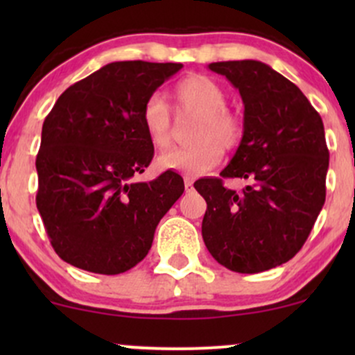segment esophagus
Listing matches in <instances>:
<instances>
[{"mask_svg": "<svg viewBox=\"0 0 355 355\" xmlns=\"http://www.w3.org/2000/svg\"><path fill=\"white\" fill-rule=\"evenodd\" d=\"M185 190H187V191L193 190V182H191L190 178H187V180H185Z\"/></svg>", "mask_w": 355, "mask_h": 355, "instance_id": "esophagus-1", "label": "esophagus"}]
</instances>
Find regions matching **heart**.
I'll use <instances>...</instances> for the list:
<instances>
[{"mask_svg":"<svg viewBox=\"0 0 355 355\" xmlns=\"http://www.w3.org/2000/svg\"><path fill=\"white\" fill-rule=\"evenodd\" d=\"M175 100L180 112L198 115L191 138L193 144L173 146L160 153L157 164L162 170L198 177L210 172L222 160V148L232 150L240 144L243 125L225 107L227 95L215 80L191 75L175 87ZM141 123L146 137L157 148H165L172 140V110L162 93L155 92L141 108Z\"/></svg>","mask_w":355,"mask_h":355,"instance_id":"heart-1","label":"heart"}]
</instances>
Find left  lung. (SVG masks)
Masks as SVG:
<instances>
[{
  "instance_id": "8db88e82",
  "label": "left lung",
  "mask_w": 355,
  "mask_h": 355,
  "mask_svg": "<svg viewBox=\"0 0 355 355\" xmlns=\"http://www.w3.org/2000/svg\"><path fill=\"white\" fill-rule=\"evenodd\" d=\"M243 101V135L222 178L193 183L205 198L202 237L220 266L257 274L288 262L325 202L329 150L324 123L292 81L262 61H218ZM223 178H245L237 194Z\"/></svg>"
}]
</instances>
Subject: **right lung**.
Listing matches in <instances>:
<instances>
[{
  "label": "right lung",
  "instance_id": "obj_1",
  "mask_svg": "<svg viewBox=\"0 0 355 355\" xmlns=\"http://www.w3.org/2000/svg\"><path fill=\"white\" fill-rule=\"evenodd\" d=\"M182 63L115 61L64 89L44 118L36 207L60 259L116 275L145 259L155 229L185 190L166 170L132 182L153 158L145 100Z\"/></svg>",
  "mask_w": 355,
  "mask_h": 355
}]
</instances>
